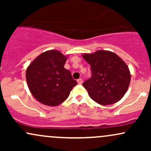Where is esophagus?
I'll return each instance as SVG.
<instances>
[{
  "mask_svg": "<svg viewBox=\"0 0 151 151\" xmlns=\"http://www.w3.org/2000/svg\"><path fill=\"white\" fill-rule=\"evenodd\" d=\"M77 82H78V84H82V82H83L82 79H81V78H80V79H78Z\"/></svg>",
  "mask_w": 151,
  "mask_h": 151,
  "instance_id": "esophagus-1",
  "label": "esophagus"
}]
</instances>
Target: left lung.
<instances>
[{
  "instance_id": "obj_1",
  "label": "left lung",
  "mask_w": 151,
  "mask_h": 151,
  "mask_svg": "<svg viewBox=\"0 0 151 151\" xmlns=\"http://www.w3.org/2000/svg\"><path fill=\"white\" fill-rule=\"evenodd\" d=\"M83 58L91 66V77L83 83L91 99L101 105H111L127 91L131 73L124 60L114 52L98 50L85 53Z\"/></svg>"
}]
</instances>
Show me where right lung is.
I'll list each match as a JSON object with an SVG mask.
<instances>
[{"instance_id": "obj_1", "label": "right lung", "mask_w": 151, "mask_h": 151, "mask_svg": "<svg viewBox=\"0 0 151 151\" xmlns=\"http://www.w3.org/2000/svg\"><path fill=\"white\" fill-rule=\"evenodd\" d=\"M67 56L56 50H47L37 56L26 70L29 90L42 104L56 106L68 98L77 84L64 67Z\"/></svg>"}]
</instances>
